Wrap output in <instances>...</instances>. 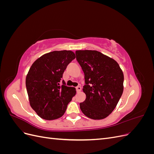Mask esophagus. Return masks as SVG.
Here are the masks:
<instances>
[{"instance_id": "obj_1", "label": "esophagus", "mask_w": 154, "mask_h": 154, "mask_svg": "<svg viewBox=\"0 0 154 154\" xmlns=\"http://www.w3.org/2000/svg\"><path fill=\"white\" fill-rule=\"evenodd\" d=\"M76 91H77V92H80V91H81V90H82V87H81L80 86H77V87H76Z\"/></svg>"}]
</instances>
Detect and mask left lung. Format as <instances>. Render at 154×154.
Listing matches in <instances>:
<instances>
[{
    "label": "left lung",
    "mask_w": 154,
    "mask_h": 154,
    "mask_svg": "<svg viewBox=\"0 0 154 154\" xmlns=\"http://www.w3.org/2000/svg\"><path fill=\"white\" fill-rule=\"evenodd\" d=\"M76 60L85 74L83 91L86 99L80 103L82 112L92 119L112 113L123 92L124 76L117 62L97 51H76Z\"/></svg>",
    "instance_id": "left-lung-1"
}]
</instances>
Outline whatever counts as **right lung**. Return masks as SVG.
I'll list each match as a JSON object with an SVG mask.
<instances>
[{"label": "right lung", "instance_id": "1", "mask_svg": "<svg viewBox=\"0 0 154 154\" xmlns=\"http://www.w3.org/2000/svg\"><path fill=\"white\" fill-rule=\"evenodd\" d=\"M76 58L71 51H54L42 56L32 64L26 79V89L32 109L41 118L58 119L76 94V88L67 87L63 74Z\"/></svg>", "mask_w": 154, "mask_h": 154}]
</instances>
